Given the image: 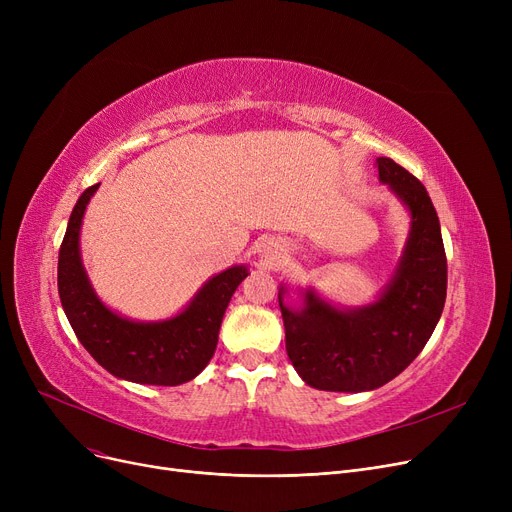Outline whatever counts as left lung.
<instances>
[{
	"label": "left lung",
	"mask_w": 512,
	"mask_h": 512,
	"mask_svg": "<svg viewBox=\"0 0 512 512\" xmlns=\"http://www.w3.org/2000/svg\"><path fill=\"white\" fill-rule=\"evenodd\" d=\"M380 182L407 207L411 230L396 270L378 299L338 307L309 286L303 305L284 303L286 353L311 388L326 392L375 390L405 371L434 334L446 301V253L440 220L425 186L390 157H378Z\"/></svg>",
	"instance_id": "left-lung-1"
}]
</instances>
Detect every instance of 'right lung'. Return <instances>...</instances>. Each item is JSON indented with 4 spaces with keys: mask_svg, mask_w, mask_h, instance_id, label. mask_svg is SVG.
I'll return each instance as SVG.
<instances>
[{
    "mask_svg": "<svg viewBox=\"0 0 512 512\" xmlns=\"http://www.w3.org/2000/svg\"><path fill=\"white\" fill-rule=\"evenodd\" d=\"M99 184L76 201L58 257V290L70 326L89 355L112 375L134 384L180 386L211 361L226 307L247 265L209 278L180 313L159 321L128 319L107 307L91 286L80 257V226Z\"/></svg>",
    "mask_w": 512,
    "mask_h": 512,
    "instance_id": "obj_1",
    "label": "right lung"
}]
</instances>
